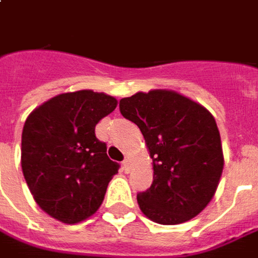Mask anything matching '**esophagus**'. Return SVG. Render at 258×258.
Instances as JSON below:
<instances>
[{
	"instance_id": "1",
	"label": "esophagus",
	"mask_w": 258,
	"mask_h": 258,
	"mask_svg": "<svg viewBox=\"0 0 258 258\" xmlns=\"http://www.w3.org/2000/svg\"><path fill=\"white\" fill-rule=\"evenodd\" d=\"M131 165H133L131 159L130 158L124 159V162H122V168H124V171H125V172H130V171H131Z\"/></svg>"
}]
</instances>
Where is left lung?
Instances as JSON below:
<instances>
[{
    "mask_svg": "<svg viewBox=\"0 0 258 258\" xmlns=\"http://www.w3.org/2000/svg\"><path fill=\"white\" fill-rule=\"evenodd\" d=\"M121 114L138 125L152 158V185L138 206L159 225H179L202 212L223 172L220 133L206 107L168 89L120 100Z\"/></svg>",
    "mask_w": 258,
    "mask_h": 258,
    "instance_id": "obj_1",
    "label": "left lung"
}]
</instances>
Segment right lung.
I'll list each match as a JSON object with an SVG mask.
<instances>
[{
    "label": "right lung",
    "mask_w": 258,
    "mask_h": 258,
    "mask_svg": "<svg viewBox=\"0 0 258 258\" xmlns=\"http://www.w3.org/2000/svg\"><path fill=\"white\" fill-rule=\"evenodd\" d=\"M117 104L106 93L78 90L57 94L28 115L21 166L35 202L50 217L76 225L101 206L118 164L107 157L94 127Z\"/></svg>",
    "instance_id": "right-lung-1"
}]
</instances>
